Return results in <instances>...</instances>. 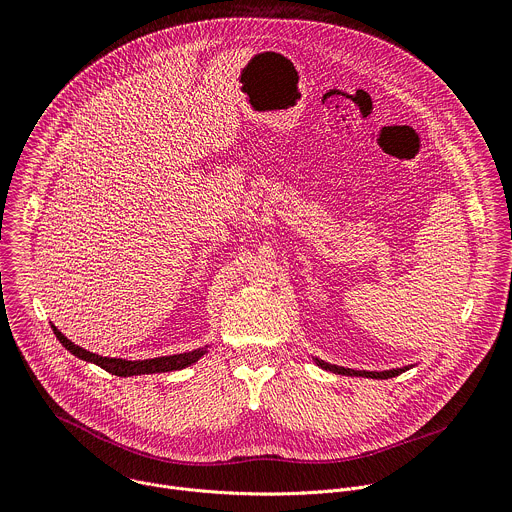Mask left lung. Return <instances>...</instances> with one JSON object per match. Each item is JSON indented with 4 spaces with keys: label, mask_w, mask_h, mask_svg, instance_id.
<instances>
[{
    "label": "left lung",
    "mask_w": 512,
    "mask_h": 512,
    "mask_svg": "<svg viewBox=\"0 0 512 512\" xmlns=\"http://www.w3.org/2000/svg\"><path fill=\"white\" fill-rule=\"evenodd\" d=\"M312 358H314V362L318 364V367L324 369V371H330V373H336V375H344V377H364V379H381V381L383 379H393V377H397V375L417 367V364H407V367H397V369H387V371H358V369L338 367V364H330V362H326L322 358H316V356H312Z\"/></svg>",
    "instance_id": "obj_1"
}]
</instances>
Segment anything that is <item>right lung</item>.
Segmentation results:
<instances>
[{
	"instance_id": "obj_1",
	"label": "right lung",
	"mask_w": 512,
	"mask_h": 512,
	"mask_svg": "<svg viewBox=\"0 0 512 512\" xmlns=\"http://www.w3.org/2000/svg\"><path fill=\"white\" fill-rule=\"evenodd\" d=\"M56 338L60 340V344L70 352L75 354L81 360L93 362L97 367L105 369L111 375L117 377H137V375H154V373H170V371H182L190 364L198 362L210 348V344H204L196 350H188V352H180V354H168V356H156V358H143V360H127V358H113V356H101L95 354L91 350H85L81 346H77L72 340H68L54 324H50Z\"/></svg>"
}]
</instances>
